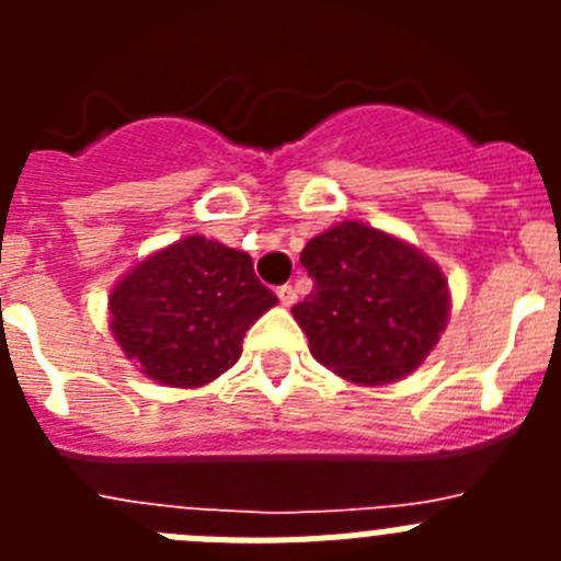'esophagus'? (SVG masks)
<instances>
[{
	"label": "esophagus",
	"mask_w": 561,
	"mask_h": 561,
	"mask_svg": "<svg viewBox=\"0 0 561 561\" xmlns=\"http://www.w3.org/2000/svg\"><path fill=\"white\" fill-rule=\"evenodd\" d=\"M275 295H277V300H280V304H284V306H291L297 300V291H295V286H291V284L277 286Z\"/></svg>",
	"instance_id": "1"
}]
</instances>
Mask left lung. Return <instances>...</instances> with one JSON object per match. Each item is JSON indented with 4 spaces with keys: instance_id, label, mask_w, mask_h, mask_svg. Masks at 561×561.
<instances>
[{
    "instance_id": "left-lung-1",
    "label": "left lung",
    "mask_w": 561,
    "mask_h": 561,
    "mask_svg": "<svg viewBox=\"0 0 561 561\" xmlns=\"http://www.w3.org/2000/svg\"><path fill=\"white\" fill-rule=\"evenodd\" d=\"M300 264L314 289L291 314L311 356L354 385L404 379L447 329V275L390 232L342 221L311 238Z\"/></svg>"
}]
</instances>
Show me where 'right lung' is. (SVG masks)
Returning a JSON list of instances; mask_svg holds the SVG:
<instances>
[{
    "label": "right lung",
    "mask_w": 561,
    "mask_h": 561,
    "mask_svg": "<svg viewBox=\"0 0 561 561\" xmlns=\"http://www.w3.org/2000/svg\"><path fill=\"white\" fill-rule=\"evenodd\" d=\"M275 304L247 252L187 236L114 284L108 325L148 379L202 388L236 365L247 329Z\"/></svg>",
    "instance_id": "right-lung-1"
}]
</instances>
